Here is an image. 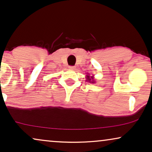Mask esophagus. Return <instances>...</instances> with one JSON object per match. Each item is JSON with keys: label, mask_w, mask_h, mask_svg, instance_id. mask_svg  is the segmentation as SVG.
<instances>
[{"label": "esophagus", "mask_w": 152, "mask_h": 152, "mask_svg": "<svg viewBox=\"0 0 152 152\" xmlns=\"http://www.w3.org/2000/svg\"><path fill=\"white\" fill-rule=\"evenodd\" d=\"M69 68L70 69H72V70H74L75 69H76V66H69Z\"/></svg>", "instance_id": "obj_1"}]
</instances>
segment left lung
Returning <instances> with one entry per match:
<instances>
[{
  "instance_id": "obj_1",
  "label": "left lung",
  "mask_w": 152,
  "mask_h": 152,
  "mask_svg": "<svg viewBox=\"0 0 152 152\" xmlns=\"http://www.w3.org/2000/svg\"><path fill=\"white\" fill-rule=\"evenodd\" d=\"M86 80L87 81H88V82H90V83H94V78H93V76H89V75H87L86 76Z\"/></svg>"
}]
</instances>
